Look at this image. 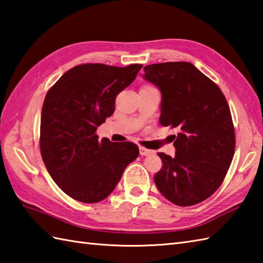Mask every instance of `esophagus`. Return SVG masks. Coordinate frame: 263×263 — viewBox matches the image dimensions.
<instances>
[{
	"instance_id": "34e87169",
	"label": "esophagus",
	"mask_w": 263,
	"mask_h": 263,
	"mask_svg": "<svg viewBox=\"0 0 263 263\" xmlns=\"http://www.w3.org/2000/svg\"><path fill=\"white\" fill-rule=\"evenodd\" d=\"M139 152H140V155H141V156H148V155H150V154L153 153L152 150L146 149L144 147H140V148H139Z\"/></svg>"
}]
</instances>
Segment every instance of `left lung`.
Segmentation results:
<instances>
[{"mask_svg":"<svg viewBox=\"0 0 263 263\" xmlns=\"http://www.w3.org/2000/svg\"><path fill=\"white\" fill-rule=\"evenodd\" d=\"M143 79L161 92L163 126L177 127L174 157L158 153L156 186L181 206L202 202L220 186L235 152L227 100L214 81L189 62L144 66Z\"/></svg>","mask_w":263,"mask_h":263,"instance_id":"8db88e82","label":"left lung"}]
</instances>
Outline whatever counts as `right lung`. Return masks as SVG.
Instances as JSON below:
<instances>
[{
	"mask_svg": "<svg viewBox=\"0 0 263 263\" xmlns=\"http://www.w3.org/2000/svg\"><path fill=\"white\" fill-rule=\"evenodd\" d=\"M141 68L77 65L46 93L41 119L42 157L53 181L74 200L95 203L107 198L139 156L137 144L106 138L99 141L96 130L114 113L116 96Z\"/></svg>",
	"mask_w": 263,
	"mask_h": 263,
	"instance_id": "right-lung-1",
	"label": "right lung"
}]
</instances>
